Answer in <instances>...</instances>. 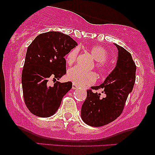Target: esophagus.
Masks as SVG:
<instances>
[{
    "label": "esophagus",
    "instance_id": "1",
    "mask_svg": "<svg viewBox=\"0 0 155 155\" xmlns=\"http://www.w3.org/2000/svg\"><path fill=\"white\" fill-rule=\"evenodd\" d=\"M78 87H78L76 84H72V89H73V90H76V89H77Z\"/></svg>",
    "mask_w": 155,
    "mask_h": 155
}]
</instances>
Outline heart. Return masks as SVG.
Here are the masks:
<instances>
[{
  "label": "heart",
  "instance_id": "1",
  "mask_svg": "<svg viewBox=\"0 0 155 155\" xmlns=\"http://www.w3.org/2000/svg\"><path fill=\"white\" fill-rule=\"evenodd\" d=\"M90 54L97 61L95 68L101 75H105L108 73V67L105 62L108 59V53L104 47L101 46H92L89 49ZM79 54V48L72 49L66 55L65 60L68 65H72L77 59ZM68 79L79 86H86L92 84L96 81V75L93 72H86L78 67L69 69L67 74Z\"/></svg>",
  "mask_w": 155,
  "mask_h": 155
}]
</instances>
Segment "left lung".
Here are the masks:
<instances>
[{
	"label": "left lung",
	"instance_id": "8db88e82",
	"mask_svg": "<svg viewBox=\"0 0 155 155\" xmlns=\"http://www.w3.org/2000/svg\"><path fill=\"white\" fill-rule=\"evenodd\" d=\"M118 49L117 65L102 84L87 90V98L81 106V118L88 125L101 127L113 122L122 113L130 92L136 81V65L130 53L114 44ZM103 88L106 97L93 90Z\"/></svg>",
	"mask_w": 155,
	"mask_h": 155
}]
</instances>
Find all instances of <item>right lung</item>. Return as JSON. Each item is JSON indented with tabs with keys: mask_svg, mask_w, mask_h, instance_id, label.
<instances>
[{
	"mask_svg": "<svg viewBox=\"0 0 155 155\" xmlns=\"http://www.w3.org/2000/svg\"><path fill=\"white\" fill-rule=\"evenodd\" d=\"M77 43L69 35L50 31L38 35L27 50L22 73L23 97L27 108L41 117L53 115L64 95L72 88V82L49 86V79H59L66 74L64 57Z\"/></svg>",
	"mask_w": 155,
	"mask_h": 155,
	"instance_id": "1",
	"label": "right lung"
}]
</instances>
